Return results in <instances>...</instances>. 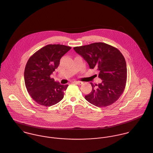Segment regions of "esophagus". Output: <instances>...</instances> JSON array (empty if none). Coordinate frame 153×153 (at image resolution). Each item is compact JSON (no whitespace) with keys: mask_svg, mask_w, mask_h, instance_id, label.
<instances>
[{"mask_svg":"<svg viewBox=\"0 0 153 153\" xmlns=\"http://www.w3.org/2000/svg\"><path fill=\"white\" fill-rule=\"evenodd\" d=\"M75 82L76 84L79 85H82V84H83V82H81V81H75Z\"/></svg>","mask_w":153,"mask_h":153,"instance_id":"obj_1","label":"esophagus"}]
</instances>
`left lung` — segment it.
<instances>
[{
	"label": "left lung",
	"instance_id": "1",
	"mask_svg": "<svg viewBox=\"0 0 153 153\" xmlns=\"http://www.w3.org/2000/svg\"><path fill=\"white\" fill-rule=\"evenodd\" d=\"M88 63L90 69L97 68L102 83L93 84L92 91L85 99L99 107L116 102L124 91L127 79L126 63L117 48L104 43H94L74 48Z\"/></svg>",
	"mask_w": 153,
	"mask_h": 153
}]
</instances>
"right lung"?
<instances>
[{"instance_id": "obj_1", "label": "right lung", "mask_w": 153, "mask_h": 153, "mask_svg": "<svg viewBox=\"0 0 153 153\" xmlns=\"http://www.w3.org/2000/svg\"><path fill=\"white\" fill-rule=\"evenodd\" d=\"M71 49L62 45H48L28 59L24 71L28 93L39 104L50 107L61 101L68 85H62L51 77L61 57Z\"/></svg>"}]
</instances>
